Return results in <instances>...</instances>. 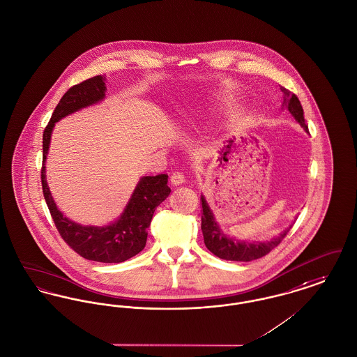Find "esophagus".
<instances>
[{"label": "esophagus", "mask_w": 357, "mask_h": 357, "mask_svg": "<svg viewBox=\"0 0 357 357\" xmlns=\"http://www.w3.org/2000/svg\"><path fill=\"white\" fill-rule=\"evenodd\" d=\"M169 182L172 186H179L185 182V175L182 172H172L169 176Z\"/></svg>", "instance_id": "1"}]
</instances>
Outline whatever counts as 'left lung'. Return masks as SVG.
Returning a JSON list of instances; mask_svg holds the SVG:
<instances>
[{
    "mask_svg": "<svg viewBox=\"0 0 357 357\" xmlns=\"http://www.w3.org/2000/svg\"><path fill=\"white\" fill-rule=\"evenodd\" d=\"M280 90L284 94L283 104L290 110L294 119L307 130V126H306V121L303 117V109H302L298 97L290 90H287L286 87H280ZM201 201H202V214H204L201 218L202 220L201 229L204 233V241H205L206 248L213 255L218 256L220 259L233 260V261H251V260L260 259L273 251L275 247H278L290 231V229H287V231L280 233L278 237H275L270 241H264V243L237 241L236 238L227 237L221 231L220 227L214 221L213 213L209 209L205 198L201 197Z\"/></svg>",
    "mask_w": 357,
    "mask_h": 357,
    "instance_id": "obj_1",
    "label": "left lung"
}]
</instances>
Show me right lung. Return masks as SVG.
I'll use <instances>...</instances> for the list:
<instances>
[{
	"label": "right lung",
	"mask_w": 357,
	"mask_h": 357,
	"mask_svg": "<svg viewBox=\"0 0 357 357\" xmlns=\"http://www.w3.org/2000/svg\"><path fill=\"white\" fill-rule=\"evenodd\" d=\"M105 90L104 77L96 75L70 87L55 107L43 132V194L56 229L73 251L93 261L121 263L144 250L153 211L171 191L167 186V174L142 178L121 217L107 227L98 228L75 224L58 210L47 186L44 167L55 123L67 114L101 101L105 97Z\"/></svg>",
	"instance_id": "right-lung-1"
}]
</instances>
